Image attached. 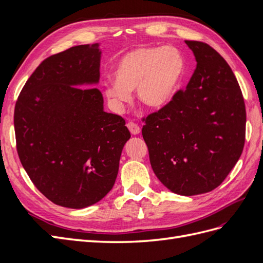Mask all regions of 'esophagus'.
<instances>
[{
    "label": "esophagus",
    "mask_w": 263,
    "mask_h": 263,
    "mask_svg": "<svg viewBox=\"0 0 263 263\" xmlns=\"http://www.w3.org/2000/svg\"><path fill=\"white\" fill-rule=\"evenodd\" d=\"M127 128L129 129V132L133 135H138L140 133V127L137 124H135L134 122H129L128 124H127Z\"/></svg>",
    "instance_id": "obj_1"
}]
</instances>
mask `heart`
Here are the masks:
<instances>
[{
    "label": "heart",
    "mask_w": 263,
    "mask_h": 263,
    "mask_svg": "<svg viewBox=\"0 0 263 263\" xmlns=\"http://www.w3.org/2000/svg\"><path fill=\"white\" fill-rule=\"evenodd\" d=\"M185 70L184 55L176 47L136 48L118 59L114 81L103 85V92L116 113L123 112L134 90L141 104L161 109L176 98Z\"/></svg>",
    "instance_id": "1"
}]
</instances>
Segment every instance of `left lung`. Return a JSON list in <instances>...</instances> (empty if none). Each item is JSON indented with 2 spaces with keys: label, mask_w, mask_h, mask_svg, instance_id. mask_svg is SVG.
<instances>
[{
  "label": "left lung",
  "mask_w": 263,
  "mask_h": 263,
  "mask_svg": "<svg viewBox=\"0 0 263 263\" xmlns=\"http://www.w3.org/2000/svg\"><path fill=\"white\" fill-rule=\"evenodd\" d=\"M197 62L186 89L144 118L142 137L157 178L171 192L216 189L240 158L246 136L242 93L229 65L208 44L185 41Z\"/></svg>",
  "instance_id": "1"
}]
</instances>
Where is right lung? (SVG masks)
Wrapping results in <instances>:
<instances>
[{
    "label": "right lung",
    "instance_id": "right-lung-1",
    "mask_svg": "<svg viewBox=\"0 0 263 263\" xmlns=\"http://www.w3.org/2000/svg\"><path fill=\"white\" fill-rule=\"evenodd\" d=\"M100 44L80 45L44 60L24 85L14 112L20 160L52 203L84 209L112 190L130 133L106 113ZM87 89H85V87Z\"/></svg>",
    "mask_w": 263,
    "mask_h": 263
}]
</instances>
